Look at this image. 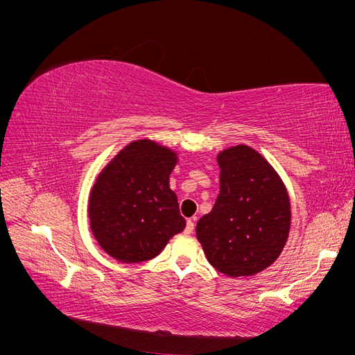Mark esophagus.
<instances>
[{"label":"esophagus","instance_id":"obj_1","mask_svg":"<svg viewBox=\"0 0 355 355\" xmlns=\"http://www.w3.org/2000/svg\"><path fill=\"white\" fill-rule=\"evenodd\" d=\"M194 227H196V218L194 219H189L187 222V228H185V234H191L192 231H194Z\"/></svg>","mask_w":355,"mask_h":355}]
</instances>
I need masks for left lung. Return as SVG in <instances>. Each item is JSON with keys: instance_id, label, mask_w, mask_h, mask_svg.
I'll list each match as a JSON object with an SVG mask.
<instances>
[{"instance_id": "8db88e82", "label": "left lung", "mask_w": 355, "mask_h": 355, "mask_svg": "<svg viewBox=\"0 0 355 355\" xmlns=\"http://www.w3.org/2000/svg\"><path fill=\"white\" fill-rule=\"evenodd\" d=\"M220 192L197 222V240L210 265L228 277H250L271 266L288 239L292 210L275 168L253 148L235 145L216 157Z\"/></svg>"}]
</instances>
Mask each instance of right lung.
Here are the masks:
<instances>
[{
	"instance_id": "1",
	"label": "right lung",
	"mask_w": 355,
	"mask_h": 355,
	"mask_svg": "<svg viewBox=\"0 0 355 355\" xmlns=\"http://www.w3.org/2000/svg\"><path fill=\"white\" fill-rule=\"evenodd\" d=\"M179 161L173 149L151 139L125 145L96 176L89 222L101 249L123 263L154 259L185 230L170 175Z\"/></svg>"
}]
</instances>
